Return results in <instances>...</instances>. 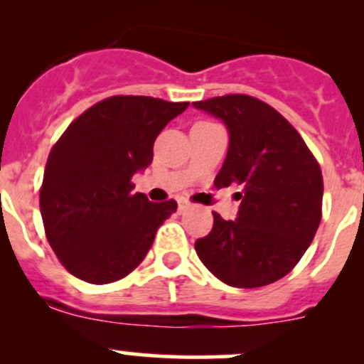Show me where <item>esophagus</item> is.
<instances>
[{"mask_svg":"<svg viewBox=\"0 0 364 364\" xmlns=\"http://www.w3.org/2000/svg\"><path fill=\"white\" fill-rule=\"evenodd\" d=\"M176 200H178V204H179V209H185V208H188V200H186L185 199V197H178V199H176Z\"/></svg>","mask_w":364,"mask_h":364,"instance_id":"esophagus-1","label":"esophagus"}]
</instances>
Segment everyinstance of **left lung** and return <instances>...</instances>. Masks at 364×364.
I'll use <instances>...</instances> for the list:
<instances>
[{"mask_svg": "<svg viewBox=\"0 0 364 364\" xmlns=\"http://www.w3.org/2000/svg\"><path fill=\"white\" fill-rule=\"evenodd\" d=\"M229 130L216 188L240 185L236 220L213 213L196 252L230 287H264L291 273L314 241L322 216V172L297 130L271 105L248 95L193 102Z\"/></svg>", "mask_w": 364, "mask_h": 364, "instance_id": "1", "label": "left lung"}]
</instances>
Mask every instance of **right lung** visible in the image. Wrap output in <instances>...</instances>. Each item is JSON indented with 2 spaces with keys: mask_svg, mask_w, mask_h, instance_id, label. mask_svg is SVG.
I'll list each match as a JSON object with an SVG mask.
<instances>
[{
  "mask_svg": "<svg viewBox=\"0 0 364 364\" xmlns=\"http://www.w3.org/2000/svg\"><path fill=\"white\" fill-rule=\"evenodd\" d=\"M188 102L105 98L80 114L50 149L40 188L46 236L68 273L87 284L121 280L144 260L176 200L134 193L135 172Z\"/></svg>",
  "mask_w": 364,
  "mask_h": 364,
  "instance_id": "add662e5",
  "label": "right lung"
}]
</instances>
